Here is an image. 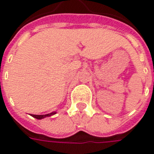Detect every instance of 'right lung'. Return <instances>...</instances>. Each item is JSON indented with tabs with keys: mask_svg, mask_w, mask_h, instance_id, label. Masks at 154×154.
<instances>
[{
	"mask_svg": "<svg viewBox=\"0 0 154 154\" xmlns=\"http://www.w3.org/2000/svg\"><path fill=\"white\" fill-rule=\"evenodd\" d=\"M56 112V111H53V112H51V113H49V114H46V115H32L33 117H35V118H37V119H43V118H45L46 116H51L52 115H55Z\"/></svg>",
	"mask_w": 154,
	"mask_h": 154,
	"instance_id": "obj_1",
	"label": "right lung"
}]
</instances>
